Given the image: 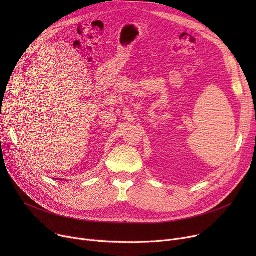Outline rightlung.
<instances>
[{"instance_id": "obj_1", "label": "right lung", "mask_w": 256, "mask_h": 256, "mask_svg": "<svg viewBox=\"0 0 256 256\" xmlns=\"http://www.w3.org/2000/svg\"><path fill=\"white\" fill-rule=\"evenodd\" d=\"M57 180H58V178H57Z\"/></svg>"}]
</instances>
